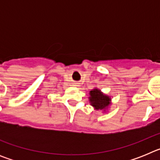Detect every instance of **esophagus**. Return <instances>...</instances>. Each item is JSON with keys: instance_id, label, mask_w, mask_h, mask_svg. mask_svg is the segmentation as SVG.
Wrapping results in <instances>:
<instances>
[{"instance_id": "34e87169", "label": "esophagus", "mask_w": 160, "mask_h": 160, "mask_svg": "<svg viewBox=\"0 0 160 160\" xmlns=\"http://www.w3.org/2000/svg\"><path fill=\"white\" fill-rule=\"evenodd\" d=\"M74 86H76V87H79L80 85H79V83H75V85Z\"/></svg>"}]
</instances>
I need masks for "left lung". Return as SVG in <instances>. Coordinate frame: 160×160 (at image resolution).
Here are the masks:
<instances>
[{
    "label": "left lung",
    "instance_id": "left-lung-1",
    "mask_svg": "<svg viewBox=\"0 0 160 160\" xmlns=\"http://www.w3.org/2000/svg\"><path fill=\"white\" fill-rule=\"evenodd\" d=\"M89 102L90 104L94 107L95 111H101L103 113L108 111L111 107V96L106 94L98 87H94L89 92Z\"/></svg>",
    "mask_w": 160,
    "mask_h": 160
}]
</instances>
